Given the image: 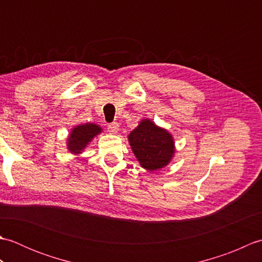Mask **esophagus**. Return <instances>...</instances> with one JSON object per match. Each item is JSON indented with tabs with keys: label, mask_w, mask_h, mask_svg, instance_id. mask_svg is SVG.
<instances>
[{
	"label": "esophagus",
	"mask_w": 262,
	"mask_h": 262,
	"mask_svg": "<svg viewBox=\"0 0 262 262\" xmlns=\"http://www.w3.org/2000/svg\"><path fill=\"white\" fill-rule=\"evenodd\" d=\"M108 130H109V133H111V134H117L119 130V125L117 124V122L110 124V125H108Z\"/></svg>",
	"instance_id": "esophagus-1"
}]
</instances>
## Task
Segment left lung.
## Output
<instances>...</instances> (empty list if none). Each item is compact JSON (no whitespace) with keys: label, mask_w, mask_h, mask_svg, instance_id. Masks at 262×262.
<instances>
[{"label":"left lung","mask_w":262,"mask_h":262,"mask_svg":"<svg viewBox=\"0 0 262 262\" xmlns=\"http://www.w3.org/2000/svg\"><path fill=\"white\" fill-rule=\"evenodd\" d=\"M128 142L142 168L151 172L168 165L176 153L171 133L148 118L142 119L129 133Z\"/></svg>","instance_id":"obj_1"}]
</instances>
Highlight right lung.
Masks as SVG:
<instances>
[{"mask_svg":"<svg viewBox=\"0 0 262 262\" xmlns=\"http://www.w3.org/2000/svg\"><path fill=\"white\" fill-rule=\"evenodd\" d=\"M101 133L102 128L94 122L76 125L72 128L68 138H66V147L72 154H82L93 138Z\"/></svg>","mask_w":262,"mask_h":262,"instance_id":"obj_1","label":"right lung"}]
</instances>
